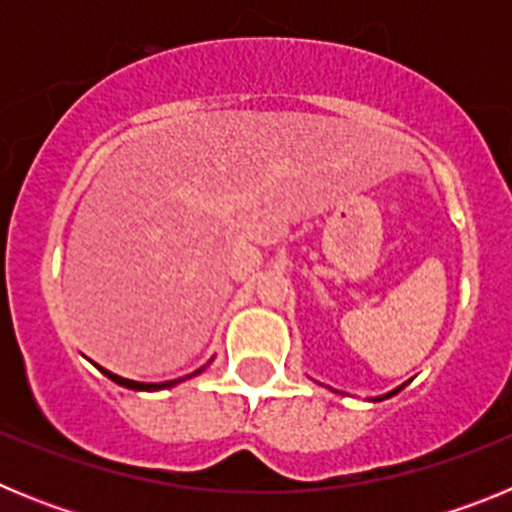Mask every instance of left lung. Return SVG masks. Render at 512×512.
I'll list each match as a JSON object with an SVG mask.
<instances>
[{
	"label": "left lung",
	"mask_w": 512,
	"mask_h": 512,
	"mask_svg": "<svg viewBox=\"0 0 512 512\" xmlns=\"http://www.w3.org/2000/svg\"><path fill=\"white\" fill-rule=\"evenodd\" d=\"M397 392V390H395ZM395 392H390V395H384V397H392V395H395Z\"/></svg>",
	"instance_id": "1"
}]
</instances>
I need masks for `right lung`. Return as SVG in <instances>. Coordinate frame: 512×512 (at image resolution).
Wrapping results in <instances>:
<instances>
[{"mask_svg": "<svg viewBox=\"0 0 512 512\" xmlns=\"http://www.w3.org/2000/svg\"><path fill=\"white\" fill-rule=\"evenodd\" d=\"M99 369H102V366H99ZM104 374H107V377L112 379V382H117V384H122V387H128V390H164V387H171V384H176V382H182V379H174V382H161V384H146V382H133V379H122V377H117V374H112V372H107V369H102ZM202 372V369H200ZM200 372H194V374H200Z\"/></svg>", "mask_w": 512, "mask_h": 512, "instance_id": "add662e5", "label": "right lung"}]
</instances>
